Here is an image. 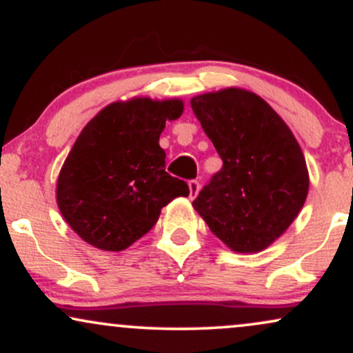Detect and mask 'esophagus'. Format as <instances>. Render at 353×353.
<instances>
[{
    "mask_svg": "<svg viewBox=\"0 0 353 353\" xmlns=\"http://www.w3.org/2000/svg\"><path fill=\"white\" fill-rule=\"evenodd\" d=\"M199 189H201L199 181H196V179L189 181V192H190V197H196L197 194H199Z\"/></svg>",
    "mask_w": 353,
    "mask_h": 353,
    "instance_id": "esophagus-1",
    "label": "esophagus"
}]
</instances>
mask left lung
Returning <instances> with one entry per match:
<instances>
[{"label":"left lung","instance_id":"8db88e82","mask_svg":"<svg viewBox=\"0 0 353 353\" xmlns=\"http://www.w3.org/2000/svg\"><path fill=\"white\" fill-rule=\"evenodd\" d=\"M190 108L222 159L192 202L234 252L269 247L299 216L309 172L289 125L264 99L228 88L196 96Z\"/></svg>","mask_w":353,"mask_h":353}]
</instances>
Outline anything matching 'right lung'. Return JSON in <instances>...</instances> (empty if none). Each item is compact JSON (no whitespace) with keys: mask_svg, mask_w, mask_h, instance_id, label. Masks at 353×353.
<instances>
[{"mask_svg":"<svg viewBox=\"0 0 353 353\" xmlns=\"http://www.w3.org/2000/svg\"><path fill=\"white\" fill-rule=\"evenodd\" d=\"M184 111L179 99L112 103L81 131L61 168L56 201L88 244L128 249L154 228L161 209L189 185L165 172L159 136Z\"/></svg>","mask_w":353,"mask_h":353,"instance_id":"obj_1","label":"right lung"}]
</instances>
